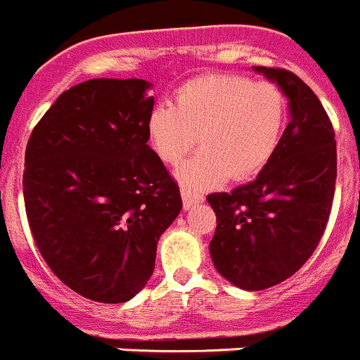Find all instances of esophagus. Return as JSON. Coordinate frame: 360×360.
<instances>
[{
  "mask_svg": "<svg viewBox=\"0 0 360 360\" xmlns=\"http://www.w3.org/2000/svg\"><path fill=\"white\" fill-rule=\"evenodd\" d=\"M182 200H184V207H186V210H191L193 205L200 204V202L204 200V195L195 191L193 187L182 186Z\"/></svg>",
  "mask_w": 360,
  "mask_h": 360,
  "instance_id": "esophagus-1",
  "label": "esophagus"
}]
</instances>
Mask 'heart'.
<instances>
[{"mask_svg": "<svg viewBox=\"0 0 360 360\" xmlns=\"http://www.w3.org/2000/svg\"><path fill=\"white\" fill-rule=\"evenodd\" d=\"M285 120V96L268 79L205 75L174 92L173 105H158L147 118V136L162 162L178 164L200 140L202 147L180 167L184 184L204 187L231 176L260 173L275 153Z\"/></svg>", "mask_w": 360, "mask_h": 360, "instance_id": "obj_1", "label": "heart"}]
</instances>
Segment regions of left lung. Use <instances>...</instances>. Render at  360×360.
Returning <instances> with one entry per match:
<instances>
[{"instance_id":"1","label":"left lung","mask_w":360,"mask_h":360,"mask_svg":"<svg viewBox=\"0 0 360 360\" xmlns=\"http://www.w3.org/2000/svg\"><path fill=\"white\" fill-rule=\"evenodd\" d=\"M255 70L288 96L291 122L257 180L207 195L217 214L214 268L248 291L281 284L308 262L328 226L337 180L335 131L317 94L291 70Z\"/></svg>"}]
</instances>
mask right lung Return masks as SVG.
Masks as SVG:
<instances>
[{"mask_svg":"<svg viewBox=\"0 0 360 360\" xmlns=\"http://www.w3.org/2000/svg\"><path fill=\"white\" fill-rule=\"evenodd\" d=\"M146 79L70 87L29 138L23 198L52 273L96 302L133 299L153 275L160 235L182 210L178 184L147 146Z\"/></svg>","mask_w":360,"mask_h":360,"instance_id":"1","label":"right lung"}]
</instances>
